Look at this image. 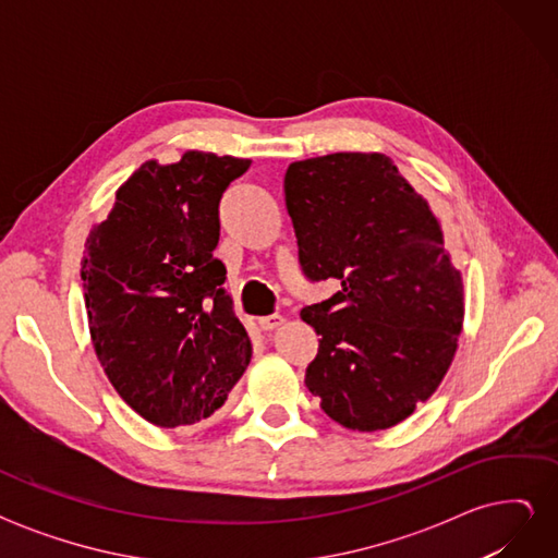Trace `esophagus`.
<instances>
[{"label": "esophagus", "instance_id": "34e87169", "mask_svg": "<svg viewBox=\"0 0 558 558\" xmlns=\"http://www.w3.org/2000/svg\"><path fill=\"white\" fill-rule=\"evenodd\" d=\"M283 324V316L281 314H269V316H260L258 318V326L263 328V330H275V328H279Z\"/></svg>", "mask_w": 558, "mask_h": 558}]
</instances>
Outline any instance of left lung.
I'll list each match as a JSON object with an SVG mask.
<instances>
[{"label": "left lung", "instance_id": "left-lung-1", "mask_svg": "<svg viewBox=\"0 0 558 558\" xmlns=\"http://www.w3.org/2000/svg\"><path fill=\"white\" fill-rule=\"evenodd\" d=\"M283 193L305 275L340 283L300 312L320 335L305 384L340 426L391 428L435 393L463 330L440 221L384 154L291 162Z\"/></svg>", "mask_w": 558, "mask_h": 558}]
</instances>
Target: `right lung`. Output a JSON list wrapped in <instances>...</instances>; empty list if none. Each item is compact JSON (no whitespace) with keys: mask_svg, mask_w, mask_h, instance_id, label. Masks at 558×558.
Returning a JSON list of instances; mask_svg holds the SVG:
<instances>
[{"mask_svg":"<svg viewBox=\"0 0 558 558\" xmlns=\"http://www.w3.org/2000/svg\"><path fill=\"white\" fill-rule=\"evenodd\" d=\"M251 160L185 150L146 160L116 191L81 260L90 340L113 388L148 424L193 426L223 408L251 361L226 265L218 202Z\"/></svg>","mask_w":558,"mask_h":558,"instance_id":"1","label":"right lung"}]
</instances>
